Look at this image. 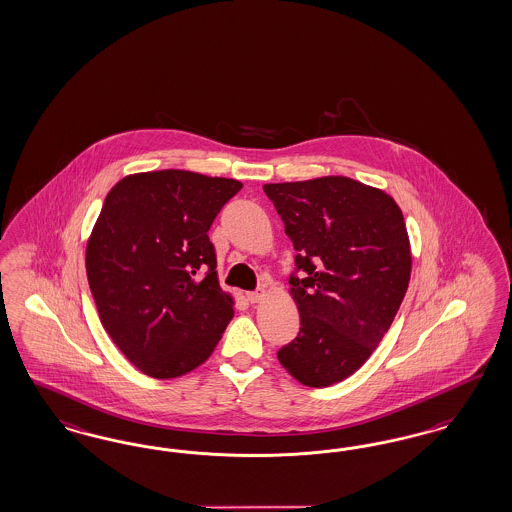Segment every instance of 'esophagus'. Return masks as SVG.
Returning a JSON list of instances; mask_svg holds the SVG:
<instances>
[{
    "instance_id": "34e87169",
    "label": "esophagus",
    "mask_w": 512,
    "mask_h": 512,
    "mask_svg": "<svg viewBox=\"0 0 512 512\" xmlns=\"http://www.w3.org/2000/svg\"><path fill=\"white\" fill-rule=\"evenodd\" d=\"M265 297V289H259V291H251V293H247V300H249L251 304H255V302H261V300L265 299Z\"/></svg>"
}]
</instances>
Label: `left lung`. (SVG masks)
<instances>
[{"mask_svg": "<svg viewBox=\"0 0 512 512\" xmlns=\"http://www.w3.org/2000/svg\"><path fill=\"white\" fill-rule=\"evenodd\" d=\"M263 189L297 251L289 285L300 331L278 359L308 388L333 386L371 357L405 299L412 268L405 217L389 194L350 177Z\"/></svg>", "mask_w": 512, "mask_h": 512, "instance_id": "obj_1", "label": "left lung"}]
</instances>
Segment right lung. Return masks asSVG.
I'll list each match as a JSON object with an SVG mask.
<instances>
[{
  "mask_svg": "<svg viewBox=\"0 0 512 512\" xmlns=\"http://www.w3.org/2000/svg\"><path fill=\"white\" fill-rule=\"evenodd\" d=\"M240 189L236 179L160 170L126 176L106 196L87 244L90 291L107 335L151 378L202 365L234 316L208 230Z\"/></svg>",
  "mask_w": 512,
  "mask_h": 512,
  "instance_id": "right-lung-1",
  "label": "right lung"
}]
</instances>
